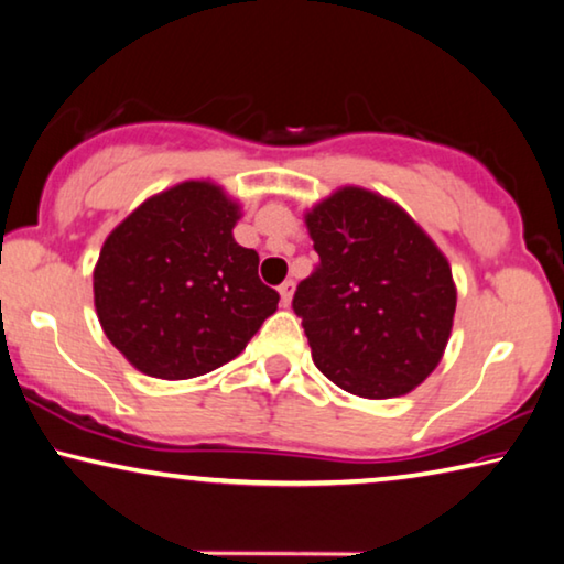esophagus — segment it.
I'll return each mask as SVG.
<instances>
[{
    "label": "esophagus",
    "mask_w": 564,
    "mask_h": 564,
    "mask_svg": "<svg viewBox=\"0 0 564 564\" xmlns=\"http://www.w3.org/2000/svg\"><path fill=\"white\" fill-rule=\"evenodd\" d=\"M293 291H296V283H293L291 279H289V281H283V283L279 285V293H281V304H283V306H289V304H291V299H293Z\"/></svg>",
    "instance_id": "34e87169"
}]
</instances>
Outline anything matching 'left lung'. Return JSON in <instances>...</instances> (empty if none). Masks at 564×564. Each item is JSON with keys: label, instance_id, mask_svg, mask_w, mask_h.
Wrapping results in <instances>:
<instances>
[{"label": "left lung", "instance_id": "left-lung-1", "mask_svg": "<svg viewBox=\"0 0 564 564\" xmlns=\"http://www.w3.org/2000/svg\"><path fill=\"white\" fill-rule=\"evenodd\" d=\"M306 225L318 263L291 306L314 365L359 398L417 388L438 367L456 314L448 260L405 209L359 187L318 202Z\"/></svg>", "mask_w": 564, "mask_h": 564}]
</instances>
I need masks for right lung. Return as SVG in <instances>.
<instances>
[{"label": "right lung", "instance_id": "obj_1", "mask_svg": "<svg viewBox=\"0 0 564 564\" xmlns=\"http://www.w3.org/2000/svg\"><path fill=\"white\" fill-rule=\"evenodd\" d=\"M238 217L220 187L182 182L106 238L94 271L98 322L139 372H213L275 314L281 296L258 279V253L232 238Z\"/></svg>", "mask_w": 564, "mask_h": 564}]
</instances>
